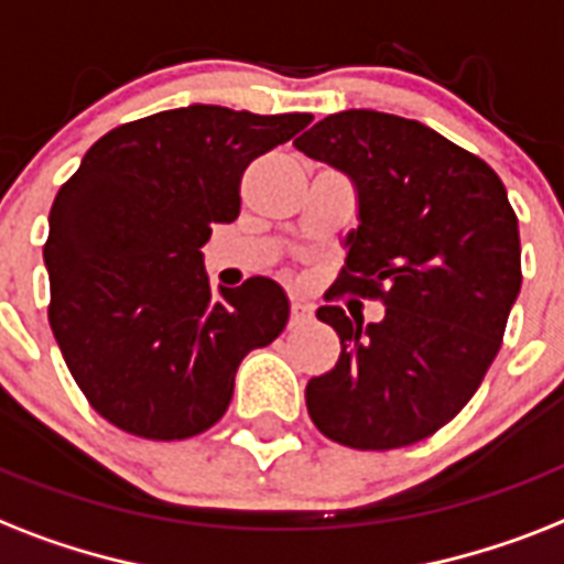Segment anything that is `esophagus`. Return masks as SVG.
Returning <instances> with one entry per match:
<instances>
[{"mask_svg":"<svg viewBox=\"0 0 564 564\" xmlns=\"http://www.w3.org/2000/svg\"><path fill=\"white\" fill-rule=\"evenodd\" d=\"M313 318V304H306L304 297H292V324H304Z\"/></svg>","mask_w":564,"mask_h":564,"instance_id":"1","label":"esophagus"}]
</instances>
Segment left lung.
Instances as JSON below:
<instances>
[{
    "instance_id": "left-lung-1",
    "label": "left lung",
    "mask_w": 564,
    "mask_h": 564,
    "mask_svg": "<svg viewBox=\"0 0 564 564\" xmlns=\"http://www.w3.org/2000/svg\"><path fill=\"white\" fill-rule=\"evenodd\" d=\"M295 148L356 191L336 286L386 306L373 324L318 306L341 356L310 379L306 411L341 446H411L473 400L496 359L521 290L519 219L487 162L420 121L347 109Z\"/></svg>"
}]
</instances>
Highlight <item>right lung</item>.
Instances as JSON below:
<instances>
[{
	"label": "right lung",
	"instance_id": "add662e5",
	"mask_svg": "<svg viewBox=\"0 0 564 564\" xmlns=\"http://www.w3.org/2000/svg\"><path fill=\"white\" fill-rule=\"evenodd\" d=\"M313 116L167 109L95 141L48 214L52 322L72 377L100 416L148 441H185L226 414L242 356L272 345L290 297L269 278L219 292L205 274L210 226L240 214L251 159Z\"/></svg>",
	"mask_w": 564,
	"mask_h": 564
}]
</instances>
